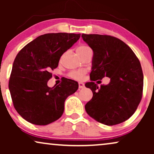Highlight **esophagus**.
Wrapping results in <instances>:
<instances>
[{
  "mask_svg": "<svg viewBox=\"0 0 154 154\" xmlns=\"http://www.w3.org/2000/svg\"><path fill=\"white\" fill-rule=\"evenodd\" d=\"M79 87L80 89H81V88H83L85 87V85H84L83 83H82V82H79Z\"/></svg>",
  "mask_w": 154,
  "mask_h": 154,
  "instance_id": "esophagus-1",
  "label": "esophagus"
}]
</instances>
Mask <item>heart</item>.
I'll use <instances>...</instances> for the list:
<instances>
[{
    "label": "heart",
    "instance_id": "obj_1",
    "mask_svg": "<svg viewBox=\"0 0 154 154\" xmlns=\"http://www.w3.org/2000/svg\"><path fill=\"white\" fill-rule=\"evenodd\" d=\"M88 50H90V48L86 45H81L77 48L76 52L77 54L79 55H82V54H85L86 52H88ZM85 71L83 70H78L71 71V73H69V76L71 78V79H75V80H81L83 79V75H85Z\"/></svg>",
    "mask_w": 154,
    "mask_h": 154
}]
</instances>
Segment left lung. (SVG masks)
I'll use <instances>...</instances> for the list:
<instances>
[{
	"instance_id": "1",
	"label": "left lung",
	"mask_w": 154,
	"mask_h": 154,
	"mask_svg": "<svg viewBox=\"0 0 154 154\" xmlns=\"http://www.w3.org/2000/svg\"><path fill=\"white\" fill-rule=\"evenodd\" d=\"M93 50L92 82L85 83L93 96L85 104L88 114L106 125L121 123L135 112L142 97L144 76L138 58L131 48L117 38L107 35L82 34ZM106 76L108 85L99 88L92 81Z\"/></svg>"
}]
</instances>
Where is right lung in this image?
<instances>
[{
	"instance_id": "obj_1",
	"label": "right lung",
	"mask_w": 154,
	"mask_h": 154,
	"mask_svg": "<svg viewBox=\"0 0 154 154\" xmlns=\"http://www.w3.org/2000/svg\"><path fill=\"white\" fill-rule=\"evenodd\" d=\"M80 37L81 33H46L25 45L16 56L9 90L14 109L26 121L45 125L62 116L65 100L76 91L79 83L64 79L60 85L50 88L48 81L61 56Z\"/></svg>"
}]
</instances>
